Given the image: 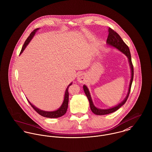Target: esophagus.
Listing matches in <instances>:
<instances>
[{
  "label": "esophagus",
  "mask_w": 152,
  "mask_h": 152,
  "mask_svg": "<svg viewBox=\"0 0 152 152\" xmlns=\"http://www.w3.org/2000/svg\"><path fill=\"white\" fill-rule=\"evenodd\" d=\"M77 80L80 82V83H83L84 81V76L83 74H80L78 75L77 77Z\"/></svg>",
  "instance_id": "34e87169"
}]
</instances>
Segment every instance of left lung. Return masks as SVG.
<instances>
[{
  "label": "left lung",
  "mask_w": 152,
  "mask_h": 152,
  "mask_svg": "<svg viewBox=\"0 0 152 152\" xmlns=\"http://www.w3.org/2000/svg\"><path fill=\"white\" fill-rule=\"evenodd\" d=\"M108 38L107 40V44L109 45H110V46L116 48L119 51H121L122 53H123L124 54H125L126 56L128 58L130 69H131V79H130V84H129V87L128 92V94H127L126 98H125V99L121 103L119 104L118 105L115 106V107L107 109H101L97 108L94 106V105L92 102V100L91 99V96L87 86L84 85V86H83L84 91L85 94L89 100L91 109L94 114L97 115H107V114H109L110 113H113V112H115L116 110H117L118 109L120 108L123 105H124L125 104V102H126V101L128 98V96L129 95L131 86H132V81L133 80V66L132 63L130 50H129L128 46L125 43V42L123 41V40L121 37V36L116 31H115L113 29H112L111 28L109 27L108 29Z\"/></svg>",
  "instance_id": "left-lung-1"
}]
</instances>
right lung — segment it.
<instances>
[{"label":"right lung","mask_w":152,"mask_h":152,"mask_svg":"<svg viewBox=\"0 0 152 152\" xmlns=\"http://www.w3.org/2000/svg\"><path fill=\"white\" fill-rule=\"evenodd\" d=\"M39 30L38 28H36L35 30H34L29 35V36L27 37V39H26V40L25 41L24 43L23 44V47H22V50L20 51V54H22V52L23 51V50L26 48V46L28 45V44L30 43V40L32 39V38L33 37V36H34L36 32L37 31V30ZM72 84V83L69 84V86L66 88V91H65V95H64V101L63 102V104L61 105V106L60 107V108L57 109V110L55 111H51V112H48V111H44L42 110L41 109H39L37 108H36V107H34L33 105H32L29 101L27 99L28 102H29V104H30V105L32 107V108L34 109L39 114H40V115H42V116L45 117V118H59L62 116L63 115H64L66 113L67 108H68V98H69V93H68V88Z\"/></svg>","instance_id":"add662e5"}]
</instances>
